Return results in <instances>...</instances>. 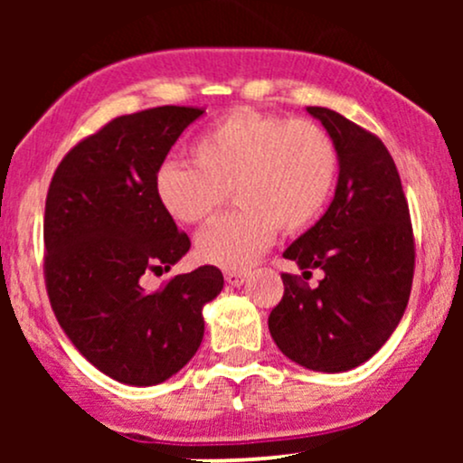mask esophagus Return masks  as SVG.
<instances>
[{
	"label": "esophagus",
	"mask_w": 463,
	"mask_h": 463,
	"mask_svg": "<svg viewBox=\"0 0 463 463\" xmlns=\"http://www.w3.org/2000/svg\"><path fill=\"white\" fill-rule=\"evenodd\" d=\"M224 279H226L228 285L241 287L243 283H246L248 274L246 272H237V269H228V272H224Z\"/></svg>",
	"instance_id": "esophagus-1"
}]
</instances>
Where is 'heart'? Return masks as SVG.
<instances>
[{"label": "heart", "instance_id": "1", "mask_svg": "<svg viewBox=\"0 0 463 463\" xmlns=\"http://www.w3.org/2000/svg\"><path fill=\"white\" fill-rule=\"evenodd\" d=\"M189 163L167 161L154 174L161 209L178 224H200L232 191L235 213L198 235L202 261L228 269L252 265L279 228L307 231L331 200L339 156L333 137L309 119L237 109L195 137Z\"/></svg>", "mask_w": 463, "mask_h": 463}]
</instances>
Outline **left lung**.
I'll use <instances>...</instances> for the list:
<instances>
[{
	"label": "left lung",
	"instance_id": "obj_1",
	"mask_svg": "<svg viewBox=\"0 0 463 463\" xmlns=\"http://www.w3.org/2000/svg\"><path fill=\"white\" fill-rule=\"evenodd\" d=\"M333 137L339 178L331 206L285 250L309 287L283 274L285 294L268 317L285 357L316 372H346L394 333L411 294L416 243L394 158L383 141L322 106H307Z\"/></svg>",
	"mask_w": 463,
	"mask_h": 463
}]
</instances>
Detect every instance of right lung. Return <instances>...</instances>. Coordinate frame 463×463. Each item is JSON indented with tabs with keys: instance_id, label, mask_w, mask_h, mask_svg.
<instances>
[{
	"instance_id": "right-lung-1",
	"label": "right lung",
	"mask_w": 463,
	"mask_h": 463,
	"mask_svg": "<svg viewBox=\"0 0 463 463\" xmlns=\"http://www.w3.org/2000/svg\"><path fill=\"white\" fill-rule=\"evenodd\" d=\"M204 113L158 106L113 121L73 146L45 200L43 272L52 309L82 357L126 385H156L194 357L204 337L202 307L224 287L215 265L146 291L189 252L158 204L154 174Z\"/></svg>"
}]
</instances>
